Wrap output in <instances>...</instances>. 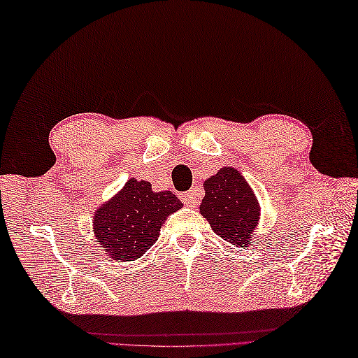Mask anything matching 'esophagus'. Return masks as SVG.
I'll return each instance as SVG.
<instances>
[{
	"label": "esophagus",
	"instance_id": "1",
	"mask_svg": "<svg viewBox=\"0 0 358 358\" xmlns=\"http://www.w3.org/2000/svg\"><path fill=\"white\" fill-rule=\"evenodd\" d=\"M182 202L185 203L187 207H196L199 203V194H198V189H189V192L182 193L180 196Z\"/></svg>",
	"mask_w": 358,
	"mask_h": 358
}]
</instances>
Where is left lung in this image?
Wrapping results in <instances>:
<instances>
[{
	"mask_svg": "<svg viewBox=\"0 0 358 358\" xmlns=\"http://www.w3.org/2000/svg\"><path fill=\"white\" fill-rule=\"evenodd\" d=\"M206 196L201 215L217 236L236 247H247L257 227L259 206L257 196L235 169H221L203 182Z\"/></svg>",
	"mask_w": 358,
	"mask_h": 358,
	"instance_id": "obj_1",
	"label": "left lung"
}]
</instances>
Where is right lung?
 <instances>
[{
	"label": "right lung",
	"mask_w": 358,
	"mask_h": 358,
	"mask_svg": "<svg viewBox=\"0 0 358 358\" xmlns=\"http://www.w3.org/2000/svg\"><path fill=\"white\" fill-rule=\"evenodd\" d=\"M180 207L173 193H155L150 182L129 179L94 215L97 243L114 259L134 261L156 243L165 217Z\"/></svg>",
	"instance_id": "1"
}]
</instances>
